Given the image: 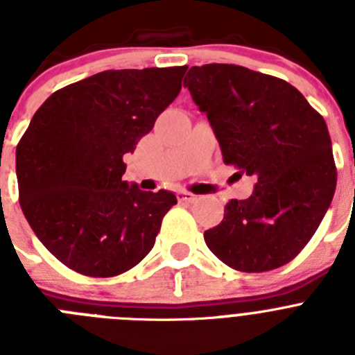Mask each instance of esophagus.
<instances>
[{
    "label": "esophagus",
    "instance_id": "1",
    "mask_svg": "<svg viewBox=\"0 0 355 355\" xmlns=\"http://www.w3.org/2000/svg\"><path fill=\"white\" fill-rule=\"evenodd\" d=\"M178 200H180V202H196L197 196H193V193L181 190V192H178Z\"/></svg>",
    "mask_w": 355,
    "mask_h": 355
}]
</instances>
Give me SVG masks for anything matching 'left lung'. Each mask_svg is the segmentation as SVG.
<instances>
[{"mask_svg":"<svg viewBox=\"0 0 355 355\" xmlns=\"http://www.w3.org/2000/svg\"><path fill=\"white\" fill-rule=\"evenodd\" d=\"M208 115L225 165L256 178L249 199H231L205 233L216 258L240 272H266L299 256L336 190L324 117L293 85L233 64L192 67L184 78Z\"/></svg>","mask_w":355,"mask_h":355,"instance_id":"obj_1","label":"left lung"}]
</instances>
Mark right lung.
I'll return each instance as SVG.
<instances>
[{
    "label": "right lung",
    "instance_id": "right-lung-1",
    "mask_svg": "<svg viewBox=\"0 0 355 355\" xmlns=\"http://www.w3.org/2000/svg\"><path fill=\"white\" fill-rule=\"evenodd\" d=\"M184 71L97 72L53 92L19 140V205L42 245L71 270L114 277L155 245L178 199L122 181V156L178 97Z\"/></svg>",
    "mask_w": 355,
    "mask_h": 355
}]
</instances>
